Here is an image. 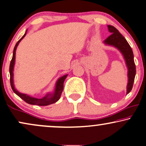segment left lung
I'll return each instance as SVG.
<instances>
[{"label":"left lung","mask_w":146,"mask_h":146,"mask_svg":"<svg viewBox=\"0 0 146 146\" xmlns=\"http://www.w3.org/2000/svg\"><path fill=\"white\" fill-rule=\"evenodd\" d=\"M108 29L109 32L111 33V35L108 36L103 42V43L106 45L111 46L116 48L123 54L127 69H128V73H127L128 83H127V94H128L132 90L136 74L133 53L131 48L126 39L121 35L117 29H116L112 25H108Z\"/></svg>","instance_id":"1"}]
</instances>
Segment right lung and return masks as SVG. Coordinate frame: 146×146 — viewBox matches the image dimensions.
<instances>
[{"label": "right lung", "mask_w": 146, "mask_h": 146, "mask_svg": "<svg viewBox=\"0 0 146 146\" xmlns=\"http://www.w3.org/2000/svg\"><path fill=\"white\" fill-rule=\"evenodd\" d=\"M27 33V30L25 32V34L23 35V37L20 39L19 41L17 42L14 48L13 53V57L12 60L11 61L10 67H9V73H10V82L11 86L13 91L14 92L15 94H16L18 96L21 98L22 100H23L25 102L28 103L29 104L32 105H38V106H48V105L54 104V103L56 102L58 100L60 99V96L63 90V84L64 80H65L66 77H67V74L64 75L63 76L59 77L58 80L56 81V84H55V88L54 92L52 93H48L45 96L42 98H37L32 97L26 94H23L19 92V91L16 90L15 88L14 85V81H13V71H14V66L15 63V53L16 50L17 48V46L19 45V42L21 41L24 37L25 36Z\"/></svg>", "instance_id": "1"}]
</instances>
